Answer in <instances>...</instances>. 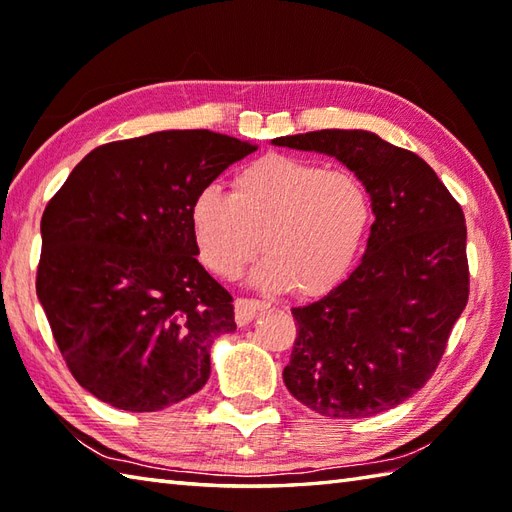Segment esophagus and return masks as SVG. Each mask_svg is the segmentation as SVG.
I'll list each match as a JSON object with an SVG mask.
<instances>
[{
	"instance_id": "obj_1",
	"label": "esophagus",
	"mask_w": 512,
	"mask_h": 512,
	"mask_svg": "<svg viewBox=\"0 0 512 512\" xmlns=\"http://www.w3.org/2000/svg\"><path fill=\"white\" fill-rule=\"evenodd\" d=\"M266 310H268V303H262L257 299H246V297L235 299V321H237V325L250 323L259 312H266Z\"/></svg>"
}]
</instances>
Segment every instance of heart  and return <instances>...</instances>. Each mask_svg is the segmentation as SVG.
<instances>
[{"label": "heart", "mask_w": 512, "mask_h": 512, "mask_svg": "<svg viewBox=\"0 0 512 512\" xmlns=\"http://www.w3.org/2000/svg\"><path fill=\"white\" fill-rule=\"evenodd\" d=\"M189 215L211 273L235 277L262 246L266 259L255 270V284L312 297L339 284L361 253L372 200L350 171L266 154L233 173L231 193L215 184L200 189Z\"/></svg>", "instance_id": "heart-1"}]
</instances>
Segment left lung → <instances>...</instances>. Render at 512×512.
Returning <instances> with one entry per match:
<instances>
[{"label": "left lung", "instance_id": "1", "mask_svg": "<svg viewBox=\"0 0 512 512\" xmlns=\"http://www.w3.org/2000/svg\"><path fill=\"white\" fill-rule=\"evenodd\" d=\"M273 145L343 162L365 184L376 217L354 273L292 308L299 328L284 383L321 416L394 409L436 372L469 301L462 206L420 156L365 129H321Z\"/></svg>", "mask_w": 512, "mask_h": 512}]
</instances>
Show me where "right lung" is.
<instances>
[{
	"mask_svg": "<svg viewBox=\"0 0 512 512\" xmlns=\"http://www.w3.org/2000/svg\"><path fill=\"white\" fill-rule=\"evenodd\" d=\"M257 147L169 129L90 151L41 217L37 297L72 376L125 411L200 391L233 297L198 262L191 202Z\"/></svg>",
	"mask_w": 512,
	"mask_h": 512,
	"instance_id": "right-lung-1",
	"label": "right lung"
}]
</instances>
